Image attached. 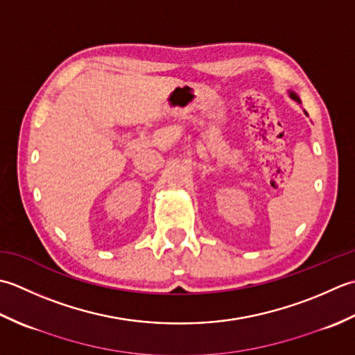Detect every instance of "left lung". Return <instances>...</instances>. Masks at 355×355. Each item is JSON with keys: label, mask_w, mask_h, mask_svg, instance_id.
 Returning a JSON list of instances; mask_svg holds the SVG:
<instances>
[{"label": "left lung", "mask_w": 355, "mask_h": 355, "mask_svg": "<svg viewBox=\"0 0 355 355\" xmlns=\"http://www.w3.org/2000/svg\"><path fill=\"white\" fill-rule=\"evenodd\" d=\"M288 93H289V96H291V98H293V99H294V101H297V103H299V104H300V98H299V96H297V95H295V93H294V92H291V90H289V92H288Z\"/></svg>", "instance_id": "left-lung-1"}]
</instances>
